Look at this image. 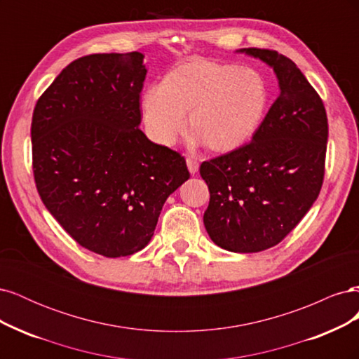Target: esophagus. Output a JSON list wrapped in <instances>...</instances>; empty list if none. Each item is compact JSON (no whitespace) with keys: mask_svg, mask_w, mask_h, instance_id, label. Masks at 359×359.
<instances>
[{"mask_svg":"<svg viewBox=\"0 0 359 359\" xmlns=\"http://www.w3.org/2000/svg\"><path fill=\"white\" fill-rule=\"evenodd\" d=\"M186 161H187V168H189L190 173H191V175H194V173H196V172L199 170V161H198V158L187 157Z\"/></svg>","mask_w":359,"mask_h":359,"instance_id":"34e87169","label":"esophagus"}]
</instances>
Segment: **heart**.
<instances>
[{"mask_svg": "<svg viewBox=\"0 0 359 359\" xmlns=\"http://www.w3.org/2000/svg\"><path fill=\"white\" fill-rule=\"evenodd\" d=\"M269 88L257 70L196 58L172 70L142 100L144 123L157 142L172 145L189 127L194 139L229 153L255 136L264 121Z\"/></svg>", "mask_w": 359, "mask_h": 359, "instance_id": "obj_1", "label": "heart"}]
</instances>
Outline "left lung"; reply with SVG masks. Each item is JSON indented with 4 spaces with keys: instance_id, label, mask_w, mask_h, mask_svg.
Returning <instances> with one entry per match:
<instances>
[{
    "instance_id": "left-lung-1",
    "label": "left lung",
    "mask_w": 359,
    "mask_h": 359,
    "mask_svg": "<svg viewBox=\"0 0 359 359\" xmlns=\"http://www.w3.org/2000/svg\"><path fill=\"white\" fill-rule=\"evenodd\" d=\"M236 52L268 64L280 95L252 142L201 165L210 189L203 224L227 252L256 253L277 245L318 199L328 119L319 94L292 60L269 49Z\"/></svg>"
}]
</instances>
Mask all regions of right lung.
Returning <instances> with one entry per match:
<instances>
[{
    "label": "right lung",
    "instance_id": "obj_1",
    "mask_svg": "<svg viewBox=\"0 0 359 359\" xmlns=\"http://www.w3.org/2000/svg\"><path fill=\"white\" fill-rule=\"evenodd\" d=\"M145 76L140 52L82 57L32 114V170L43 203L76 243L106 257L142 250L166 199L190 178L184 157L139 128Z\"/></svg>",
    "mask_w": 359,
    "mask_h": 359
}]
</instances>
